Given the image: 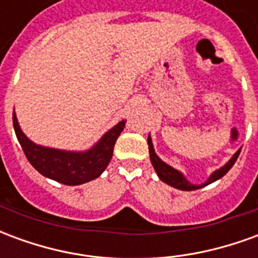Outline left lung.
<instances>
[{"instance_id":"obj_1","label":"left lung","mask_w":258,"mask_h":258,"mask_svg":"<svg viewBox=\"0 0 258 258\" xmlns=\"http://www.w3.org/2000/svg\"><path fill=\"white\" fill-rule=\"evenodd\" d=\"M148 146H149V156H151V162H152V166L155 168V171H156L157 177L162 179L163 182H166L167 185L170 186H173V188H177L179 190H196V189H200V188H203L206 185L211 184V182H214L217 179L222 178L225 174L232 168V166L235 164L236 162V159H238L239 153H240V149L236 151V153L233 155L229 160H228L222 167H220L218 170H216L214 173H211V175L207 178L206 182L200 185H194L190 184L188 179L185 178V175L181 171L178 170H175L174 167H171L170 164L167 163H164L160 159V157L157 156L156 152H155V148H153V144H152V138H151V134L148 135Z\"/></svg>"}]
</instances>
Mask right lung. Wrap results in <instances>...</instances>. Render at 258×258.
Listing matches in <instances>:
<instances>
[{
	"mask_svg": "<svg viewBox=\"0 0 258 258\" xmlns=\"http://www.w3.org/2000/svg\"><path fill=\"white\" fill-rule=\"evenodd\" d=\"M125 120H121L88 151L73 152L47 148L34 144L20 128L14 112V128L27 160L44 177L64 185H81L98 178L113 156V148L118 135L124 130Z\"/></svg>",
	"mask_w": 258,
	"mask_h": 258,
	"instance_id": "right-lung-1",
	"label": "right lung"
}]
</instances>
